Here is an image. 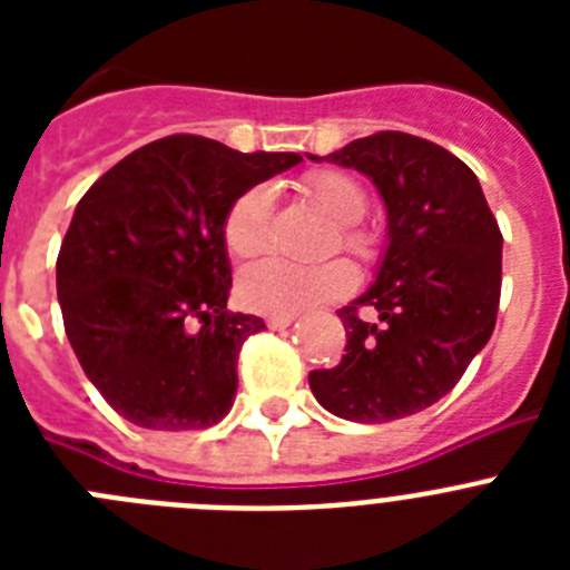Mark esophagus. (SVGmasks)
<instances>
[{"label": "esophagus", "instance_id": "obj_1", "mask_svg": "<svg viewBox=\"0 0 570 570\" xmlns=\"http://www.w3.org/2000/svg\"><path fill=\"white\" fill-rule=\"evenodd\" d=\"M294 320L296 316H268V320H265V325H268L271 331H285L288 325H294Z\"/></svg>", "mask_w": 570, "mask_h": 570}]
</instances>
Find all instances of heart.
Instances as JSON below:
<instances>
[{
  "label": "heart",
  "instance_id": "heart-1",
  "mask_svg": "<svg viewBox=\"0 0 570 570\" xmlns=\"http://www.w3.org/2000/svg\"><path fill=\"white\" fill-rule=\"evenodd\" d=\"M302 190L314 199L322 214L340 225V248L356 259H374L376 236L362 228L367 210V190L356 176L342 170H314L302 179ZM274 194L265 185H254L234 199L225 214L223 236L234 256H256L268 248ZM354 268L334 259L322 265H291L265 259L250 265L239 276V302L262 316H296L322 302L340 299L354 288Z\"/></svg>",
  "mask_w": 570,
  "mask_h": 570
}]
</instances>
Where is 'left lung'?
<instances>
[{
	"mask_svg": "<svg viewBox=\"0 0 570 570\" xmlns=\"http://www.w3.org/2000/svg\"><path fill=\"white\" fill-rule=\"evenodd\" d=\"M311 159L365 174L387 214L371 288L336 311L347 334L342 362L311 371V391L351 422L425 411L460 382L497 325L502 234L480 179L451 150L402 130ZM365 304L377 311L374 323L355 314Z\"/></svg>",
	"mask_w": 570,
	"mask_h": 570,
	"instance_id": "obj_1",
	"label": "left lung"
}]
</instances>
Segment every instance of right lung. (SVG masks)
Segmentation results:
<instances>
[{"label": "right lung", "mask_w": 570, "mask_h": 570, "mask_svg": "<svg viewBox=\"0 0 570 570\" xmlns=\"http://www.w3.org/2000/svg\"><path fill=\"white\" fill-rule=\"evenodd\" d=\"M299 163L176 134L125 156L79 199L57 296L70 347L116 414L150 431H194L228 414L239 347L265 322L228 311L225 214Z\"/></svg>", "instance_id": "1"}]
</instances>
